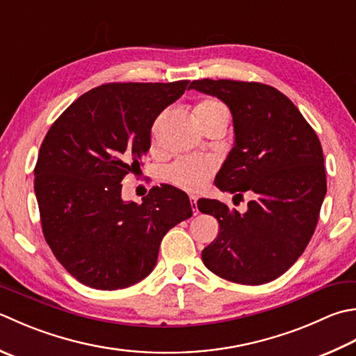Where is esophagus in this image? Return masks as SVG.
I'll list each match as a JSON object with an SVG mask.
<instances>
[{
    "instance_id": "obj_1",
    "label": "esophagus",
    "mask_w": 356,
    "mask_h": 356,
    "mask_svg": "<svg viewBox=\"0 0 356 356\" xmlns=\"http://www.w3.org/2000/svg\"><path fill=\"white\" fill-rule=\"evenodd\" d=\"M190 199H191L193 211H194V214H197V197L196 196H190Z\"/></svg>"
}]
</instances>
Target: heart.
Listing matches in <instances>:
<instances>
[{
	"label": "heart",
	"mask_w": 356,
	"mask_h": 356,
	"mask_svg": "<svg viewBox=\"0 0 356 356\" xmlns=\"http://www.w3.org/2000/svg\"><path fill=\"white\" fill-rule=\"evenodd\" d=\"M194 114H196L197 122L202 127V124L213 120V118L228 117V111L225 109L224 104L219 102L205 100L197 104L196 109H194ZM163 118H165V114L159 115L156 118L154 124H152V129H151L152 140H156L157 138ZM211 172H213V165L211 162H208V160L196 159V157H185V159L176 160V162L168 166V170H166V177H168V180H171L174 185L182 188V190L197 191L199 188H202L207 184V180L210 179Z\"/></svg>",
	"instance_id": "1"
}]
</instances>
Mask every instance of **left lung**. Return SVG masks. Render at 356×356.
<instances>
[{
    "label": "left lung",
    "instance_id": "left-lung-1",
    "mask_svg": "<svg viewBox=\"0 0 356 356\" xmlns=\"http://www.w3.org/2000/svg\"><path fill=\"white\" fill-rule=\"evenodd\" d=\"M191 89L218 97L232 111L234 146L216 176L220 191L252 193L239 213L214 199L197 208L219 222V234L202 252L214 275L245 285L285 273L304 253L327 193L316 132L291 100L264 83L194 80Z\"/></svg>",
    "mask_w": 356,
    "mask_h": 356
}]
</instances>
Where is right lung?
<instances>
[{"mask_svg": "<svg viewBox=\"0 0 356 356\" xmlns=\"http://www.w3.org/2000/svg\"><path fill=\"white\" fill-rule=\"evenodd\" d=\"M188 80L108 83L79 97L47 131L35 165L43 234L76 281L117 290L156 267L174 225L191 218L190 199L171 185L152 186L140 205L122 199V180L140 170L157 115Z\"/></svg>", "mask_w": 356, "mask_h": 356, "instance_id": "1", "label": "right lung"}]
</instances>
